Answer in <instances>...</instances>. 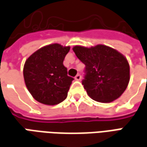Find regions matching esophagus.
Wrapping results in <instances>:
<instances>
[{
    "label": "esophagus",
    "instance_id": "obj_1",
    "mask_svg": "<svg viewBox=\"0 0 147 147\" xmlns=\"http://www.w3.org/2000/svg\"><path fill=\"white\" fill-rule=\"evenodd\" d=\"M75 79H76V80H81V76L80 75V74H77L76 76V77H75Z\"/></svg>",
    "mask_w": 147,
    "mask_h": 147
}]
</instances>
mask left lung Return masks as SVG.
<instances>
[{
  "instance_id": "1",
  "label": "left lung",
  "mask_w": 147,
  "mask_h": 147,
  "mask_svg": "<svg viewBox=\"0 0 147 147\" xmlns=\"http://www.w3.org/2000/svg\"><path fill=\"white\" fill-rule=\"evenodd\" d=\"M73 51L85 64L86 75L82 81L92 100L109 103L122 95L129 82V65L121 53L105 45L86 47L75 46Z\"/></svg>"
}]
</instances>
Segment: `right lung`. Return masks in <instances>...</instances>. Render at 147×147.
Listing matches in <instances>:
<instances>
[{
	"mask_svg": "<svg viewBox=\"0 0 147 147\" xmlns=\"http://www.w3.org/2000/svg\"><path fill=\"white\" fill-rule=\"evenodd\" d=\"M69 51V46L53 43L41 47L26 60L23 67L25 84L37 101L55 105L67 98L74 80L67 76L63 63Z\"/></svg>",
	"mask_w": 147,
	"mask_h": 147,
	"instance_id": "right-lung-1",
	"label": "right lung"
}]
</instances>
